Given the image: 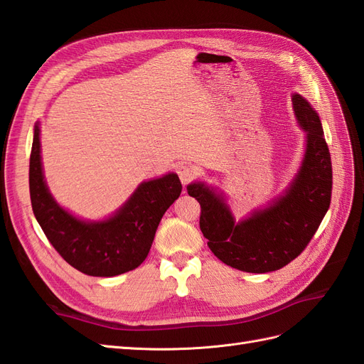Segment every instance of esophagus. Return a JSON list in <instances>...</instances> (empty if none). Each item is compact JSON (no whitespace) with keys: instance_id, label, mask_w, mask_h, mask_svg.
<instances>
[{"instance_id":"34e87169","label":"esophagus","mask_w":364,"mask_h":364,"mask_svg":"<svg viewBox=\"0 0 364 364\" xmlns=\"http://www.w3.org/2000/svg\"><path fill=\"white\" fill-rule=\"evenodd\" d=\"M178 176L182 182V185H188L194 178H196V170L191 167V165L182 164L178 167Z\"/></svg>"}]
</instances>
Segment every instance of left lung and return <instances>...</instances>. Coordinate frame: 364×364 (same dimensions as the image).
Wrapping results in <instances>:
<instances>
[{
  "label": "left lung",
  "instance_id": "left-lung-1",
  "mask_svg": "<svg viewBox=\"0 0 364 364\" xmlns=\"http://www.w3.org/2000/svg\"><path fill=\"white\" fill-rule=\"evenodd\" d=\"M293 111L306 135L299 171L266 208L235 222L225 197L203 182L186 190L200 203V230L214 255L249 273L279 270L310 243L331 203L333 165L321 118L305 98L293 94Z\"/></svg>",
  "mask_w": 364,
  "mask_h": 364
}]
</instances>
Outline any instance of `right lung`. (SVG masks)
Here are the masks:
<instances>
[{"mask_svg":"<svg viewBox=\"0 0 364 364\" xmlns=\"http://www.w3.org/2000/svg\"><path fill=\"white\" fill-rule=\"evenodd\" d=\"M28 182L33 214L53 247L74 269L105 278L134 270L147 258L162 215L182 191L178 174L168 173L142 182L114 215L102 222L77 218L53 199L43 179L38 123Z\"/></svg>","mask_w":364,"mask_h":364,"instance_id":"1","label":"right lung"}]
</instances>
